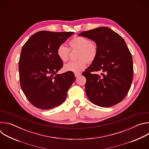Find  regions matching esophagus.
Listing matches in <instances>:
<instances>
[{"label": "esophagus", "instance_id": "esophagus-1", "mask_svg": "<svg viewBox=\"0 0 149 149\" xmlns=\"http://www.w3.org/2000/svg\"><path fill=\"white\" fill-rule=\"evenodd\" d=\"M81 75V74H80V73H75V77L76 78H77V77H79Z\"/></svg>", "mask_w": 149, "mask_h": 149}]
</instances>
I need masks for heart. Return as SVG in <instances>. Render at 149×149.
<instances>
[{
	"label": "heart",
	"instance_id": "heart-1",
	"mask_svg": "<svg viewBox=\"0 0 149 149\" xmlns=\"http://www.w3.org/2000/svg\"><path fill=\"white\" fill-rule=\"evenodd\" d=\"M71 49H79L78 60L71 61L65 64L63 69L65 71L79 73L86 68L87 61L92 62L97 55V48L95 44L87 38L82 36H76L70 41ZM70 49L64 45H60L56 50L58 58L62 62H66L69 59Z\"/></svg>",
	"mask_w": 149,
	"mask_h": 149
}]
</instances>
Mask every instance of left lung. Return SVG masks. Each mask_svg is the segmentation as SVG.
Masks as SVG:
<instances>
[{
	"mask_svg": "<svg viewBox=\"0 0 149 149\" xmlns=\"http://www.w3.org/2000/svg\"><path fill=\"white\" fill-rule=\"evenodd\" d=\"M78 36L93 40L97 55L82 73L86 78L89 100L100 107H110L121 102L128 93L133 74V59L123 38L107 27L84 31ZM101 70L102 76L91 73Z\"/></svg>",
	"mask_w": 149,
	"mask_h": 149,
	"instance_id": "obj_1",
	"label": "left lung"
}]
</instances>
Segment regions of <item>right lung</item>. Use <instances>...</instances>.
<instances>
[{"mask_svg": "<svg viewBox=\"0 0 149 149\" xmlns=\"http://www.w3.org/2000/svg\"><path fill=\"white\" fill-rule=\"evenodd\" d=\"M74 33L39 31L23 46L19 61L20 87L35 107L49 110L65 101L75 77L70 71L56 74L63 67L56 50Z\"/></svg>", "mask_w": 149, "mask_h": 149, "instance_id": "1", "label": "right lung"}]
</instances>
